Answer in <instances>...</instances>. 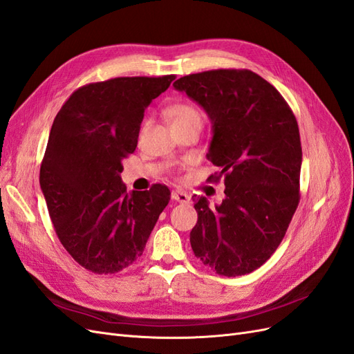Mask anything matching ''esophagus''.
<instances>
[{"label": "esophagus", "instance_id": "34e87169", "mask_svg": "<svg viewBox=\"0 0 354 354\" xmlns=\"http://www.w3.org/2000/svg\"><path fill=\"white\" fill-rule=\"evenodd\" d=\"M171 198H173V201L181 202V203L190 201V196L183 190H173V194H171Z\"/></svg>", "mask_w": 354, "mask_h": 354}]
</instances>
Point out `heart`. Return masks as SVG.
<instances>
[{
    "label": "heart",
    "mask_w": 354,
    "mask_h": 354,
    "mask_svg": "<svg viewBox=\"0 0 354 354\" xmlns=\"http://www.w3.org/2000/svg\"><path fill=\"white\" fill-rule=\"evenodd\" d=\"M168 120L173 128L190 127L202 124V111L195 103L190 102H177L168 108Z\"/></svg>",
    "instance_id": "1"
}]
</instances>
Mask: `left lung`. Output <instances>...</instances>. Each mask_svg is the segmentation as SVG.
<instances>
[{"label": "left lung", "instance_id": "8db88e82", "mask_svg": "<svg viewBox=\"0 0 354 354\" xmlns=\"http://www.w3.org/2000/svg\"><path fill=\"white\" fill-rule=\"evenodd\" d=\"M174 88L199 103L212 122L208 159L224 177L221 205L195 201L190 245L221 276L259 269L277 250L299 202L301 142L295 115L270 82L248 69L186 75Z\"/></svg>", "mask_w": 354, "mask_h": 354}]
</instances>
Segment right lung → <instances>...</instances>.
<instances>
[{"label": "right lung", "mask_w": 354, "mask_h": 354, "mask_svg": "<svg viewBox=\"0 0 354 354\" xmlns=\"http://www.w3.org/2000/svg\"><path fill=\"white\" fill-rule=\"evenodd\" d=\"M176 75L120 77L75 90L51 125L39 169L56 234L72 259L97 274L131 266L145 251L171 192H130L122 160L137 147L145 111Z\"/></svg>", "instance_id": "add662e5"}]
</instances>
